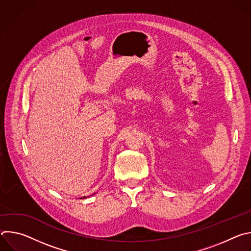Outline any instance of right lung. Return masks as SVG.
<instances>
[{"label": "right lung", "instance_id": "obj_1", "mask_svg": "<svg viewBox=\"0 0 251 251\" xmlns=\"http://www.w3.org/2000/svg\"><path fill=\"white\" fill-rule=\"evenodd\" d=\"M85 198H86V197H83V198H82V199H85Z\"/></svg>", "mask_w": 251, "mask_h": 251}]
</instances>
